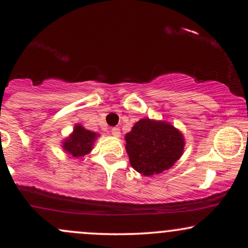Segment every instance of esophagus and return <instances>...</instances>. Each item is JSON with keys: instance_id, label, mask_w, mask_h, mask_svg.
<instances>
[{"instance_id": "esophagus-1", "label": "esophagus", "mask_w": 248, "mask_h": 248, "mask_svg": "<svg viewBox=\"0 0 248 248\" xmlns=\"http://www.w3.org/2000/svg\"><path fill=\"white\" fill-rule=\"evenodd\" d=\"M111 134L114 135V137H116V138H118L121 135V131H120V128L118 127H113L111 128Z\"/></svg>"}]
</instances>
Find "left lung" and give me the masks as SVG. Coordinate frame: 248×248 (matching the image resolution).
Masks as SVG:
<instances>
[{
  "label": "left lung",
  "instance_id": "1",
  "mask_svg": "<svg viewBox=\"0 0 248 248\" xmlns=\"http://www.w3.org/2000/svg\"><path fill=\"white\" fill-rule=\"evenodd\" d=\"M126 152L135 170L145 176L167 170L181 158L184 138L181 132L166 123L143 118L125 135Z\"/></svg>",
  "mask_w": 248,
  "mask_h": 248
}]
</instances>
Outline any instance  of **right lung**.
<instances>
[{
  "instance_id": "obj_1",
  "label": "right lung",
  "mask_w": 248,
  "mask_h": 248,
  "mask_svg": "<svg viewBox=\"0 0 248 248\" xmlns=\"http://www.w3.org/2000/svg\"><path fill=\"white\" fill-rule=\"evenodd\" d=\"M97 137L98 135L93 132L77 125L72 135L64 142L63 148L72 155V157H82L91 150L94 139Z\"/></svg>"
}]
</instances>
